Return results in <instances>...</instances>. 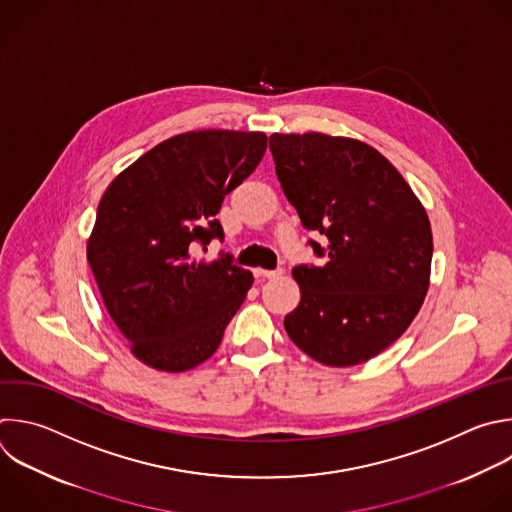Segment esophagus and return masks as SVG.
I'll list each match as a JSON object with an SVG mask.
<instances>
[{
    "label": "esophagus",
    "instance_id": "34e87169",
    "mask_svg": "<svg viewBox=\"0 0 512 512\" xmlns=\"http://www.w3.org/2000/svg\"><path fill=\"white\" fill-rule=\"evenodd\" d=\"M257 277H265V279H273V277H279L283 273V269H255L253 271Z\"/></svg>",
    "mask_w": 512,
    "mask_h": 512
}]
</instances>
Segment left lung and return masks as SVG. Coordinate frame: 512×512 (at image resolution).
Here are the masks:
<instances>
[{"mask_svg":"<svg viewBox=\"0 0 512 512\" xmlns=\"http://www.w3.org/2000/svg\"><path fill=\"white\" fill-rule=\"evenodd\" d=\"M275 173L321 267L297 265L291 342L323 366L348 368L384 352L418 315L432 265L426 209L394 164L366 142L321 132L271 134Z\"/></svg>","mask_w":512,"mask_h":512,"instance_id":"1","label":"left lung"}]
</instances>
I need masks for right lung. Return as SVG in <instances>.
Segmentation results:
<instances>
[{
	"label": "right lung",
	"instance_id": "obj_1",
	"mask_svg": "<svg viewBox=\"0 0 512 512\" xmlns=\"http://www.w3.org/2000/svg\"><path fill=\"white\" fill-rule=\"evenodd\" d=\"M263 132L170 136L110 183L86 257L102 301L142 364L187 372L209 360L253 285L233 257L199 261L223 241V199L261 162Z\"/></svg>",
	"mask_w": 512,
	"mask_h": 512
}]
</instances>
